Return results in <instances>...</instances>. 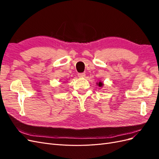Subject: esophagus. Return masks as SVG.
<instances>
[{
  "label": "esophagus",
  "instance_id": "1",
  "mask_svg": "<svg viewBox=\"0 0 159 159\" xmlns=\"http://www.w3.org/2000/svg\"><path fill=\"white\" fill-rule=\"evenodd\" d=\"M79 78H84V77L85 76V73H79L78 74Z\"/></svg>",
  "mask_w": 159,
  "mask_h": 159
}]
</instances>
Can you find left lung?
Returning <instances> with one entry per match:
<instances>
[{
	"label": "left lung",
	"instance_id": "1",
	"mask_svg": "<svg viewBox=\"0 0 159 159\" xmlns=\"http://www.w3.org/2000/svg\"><path fill=\"white\" fill-rule=\"evenodd\" d=\"M97 84H98V85L99 86V87H100V88L103 87V84L102 82H101V81H99V83H97Z\"/></svg>",
	"mask_w": 159,
	"mask_h": 159
}]
</instances>
